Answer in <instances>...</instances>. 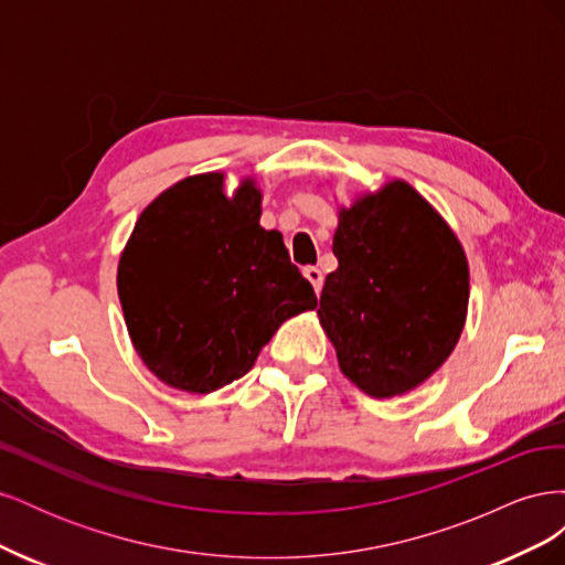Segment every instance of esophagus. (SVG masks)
Returning a JSON list of instances; mask_svg holds the SVG:
<instances>
[{
    "label": "esophagus",
    "instance_id": "1",
    "mask_svg": "<svg viewBox=\"0 0 565 565\" xmlns=\"http://www.w3.org/2000/svg\"><path fill=\"white\" fill-rule=\"evenodd\" d=\"M303 276L311 280V285H313V289H316V295H320V289H322V270H320L318 266H306V268H303Z\"/></svg>",
    "mask_w": 565,
    "mask_h": 565
}]
</instances>
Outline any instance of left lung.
I'll return each mask as SVG.
<instances>
[{"label": "left lung", "instance_id": "obj_1", "mask_svg": "<svg viewBox=\"0 0 565 565\" xmlns=\"http://www.w3.org/2000/svg\"><path fill=\"white\" fill-rule=\"evenodd\" d=\"M320 322L339 367L374 398L422 384L452 353L469 303L467 256L415 188L393 181L341 210Z\"/></svg>", "mask_w": 565, "mask_h": 565}]
</instances>
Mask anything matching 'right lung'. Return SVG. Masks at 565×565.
I'll return each instance as SVG.
<instances>
[{"instance_id": "1", "label": "right lung", "mask_w": 565, "mask_h": 565, "mask_svg": "<svg viewBox=\"0 0 565 565\" xmlns=\"http://www.w3.org/2000/svg\"><path fill=\"white\" fill-rule=\"evenodd\" d=\"M262 193L224 177L183 179L152 200L117 268L127 330L150 372L181 391L241 380L280 322L318 299L278 231L259 226Z\"/></svg>"}]
</instances>
